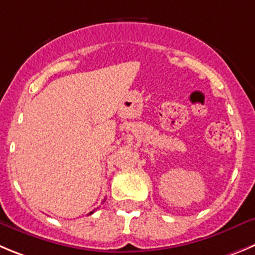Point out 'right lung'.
<instances>
[{"instance_id":"add662e5","label":"right lung","mask_w":255,"mask_h":255,"mask_svg":"<svg viewBox=\"0 0 255 255\" xmlns=\"http://www.w3.org/2000/svg\"><path fill=\"white\" fill-rule=\"evenodd\" d=\"M90 214H93V211H90V213H89V215H90Z\"/></svg>"}]
</instances>
